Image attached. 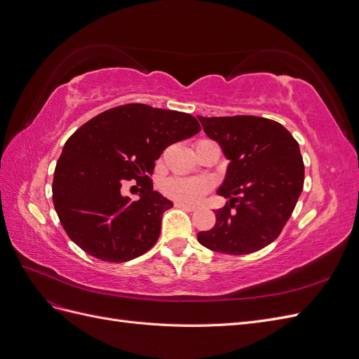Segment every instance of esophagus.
<instances>
[{
	"label": "esophagus",
	"instance_id": "obj_1",
	"mask_svg": "<svg viewBox=\"0 0 359 359\" xmlns=\"http://www.w3.org/2000/svg\"><path fill=\"white\" fill-rule=\"evenodd\" d=\"M175 206H177V208L186 210V211H193L194 210V205H189V203H184V202H175Z\"/></svg>",
	"mask_w": 359,
	"mask_h": 359
}]
</instances>
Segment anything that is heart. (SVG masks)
<instances>
[{"instance_id":"1","label":"heart","mask_w":359,"mask_h":359,"mask_svg":"<svg viewBox=\"0 0 359 359\" xmlns=\"http://www.w3.org/2000/svg\"><path fill=\"white\" fill-rule=\"evenodd\" d=\"M163 190L178 202L194 203L201 201L208 190V182L196 178H172L163 184Z\"/></svg>"}]
</instances>
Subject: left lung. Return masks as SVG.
<instances>
[{"instance_id": "1", "label": "left lung", "mask_w": 359, "mask_h": 359, "mask_svg": "<svg viewBox=\"0 0 359 359\" xmlns=\"http://www.w3.org/2000/svg\"><path fill=\"white\" fill-rule=\"evenodd\" d=\"M198 118L205 135L229 160L217 189V194L229 198V205L215 211L214 227L199 232L198 241L223 255L255 253L280 235L302 191L299 145L273 119L250 115Z\"/></svg>"}]
</instances>
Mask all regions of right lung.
I'll list each match as a JSON object with an SVG mask.
<instances>
[{"label": "right lung", "instance_id": "add662e5", "mask_svg": "<svg viewBox=\"0 0 359 359\" xmlns=\"http://www.w3.org/2000/svg\"><path fill=\"white\" fill-rule=\"evenodd\" d=\"M199 130L189 114L140 103L112 107L76 130L52 182L53 206L70 240L106 262L148 252L158 240L163 212L173 206L148 173L166 147ZM126 179L146 182L137 201L122 194Z\"/></svg>", "mask_w": 359, "mask_h": 359}]
</instances>
